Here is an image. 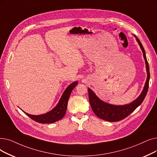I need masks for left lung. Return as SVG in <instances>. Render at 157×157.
<instances>
[{"instance_id": "left-lung-1", "label": "left lung", "mask_w": 157, "mask_h": 157, "mask_svg": "<svg viewBox=\"0 0 157 157\" xmlns=\"http://www.w3.org/2000/svg\"><path fill=\"white\" fill-rule=\"evenodd\" d=\"M136 39H137L142 51L143 56H144L146 65L147 77L144 90H142L141 94L139 95V97L137 99L133 101L132 103L122 106H115L106 103L105 102L102 101L95 95L93 91H92L90 88H88V97H89V101L91 108L94 113L101 119L110 122H116L126 118L142 103V101H144L147 94L149 88V78H150L149 67L144 47H143L139 39L137 37H136Z\"/></svg>"}]
</instances>
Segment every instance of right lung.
Segmentation results:
<instances>
[{
    "label": "right lung",
    "mask_w": 157,
    "mask_h": 157,
    "mask_svg": "<svg viewBox=\"0 0 157 157\" xmlns=\"http://www.w3.org/2000/svg\"><path fill=\"white\" fill-rule=\"evenodd\" d=\"M77 85L78 82L75 81L68 86L63 92L57 106L49 112L40 115H33L27 113H25L31 119L42 124L52 123V122L62 119L65 115L68 101H69L71 92Z\"/></svg>",
    "instance_id": "add662e5"
}]
</instances>
